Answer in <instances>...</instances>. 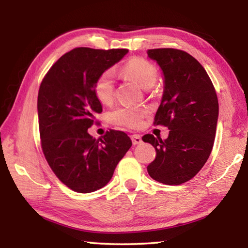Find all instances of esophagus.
<instances>
[{"mask_svg": "<svg viewBox=\"0 0 248 248\" xmlns=\"http://www.w3.org/2000/svg\"><path fill=\"white\" fill-rule=\"evenodd\" d=\"M131 140H132L133 145H137V144L142 143V139H141V137L139 136V134H132Z\"/></svg>", "mask_w": 248, "mask_h": 248, "instance_id": "1", "label": "esophagus"}]
</instances>
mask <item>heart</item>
<instances>
[{"label": "heart", "instance_id": "heart-1", "mask_svg": "<svg viewBox=\"0 0 248 248\" xmlns=\"http://www.w3.org/2000/svg\"><path fill=\"white\" fill-rule=\"evenodd\" d=\"M123 74L127 75L143 90H150L154 86L157 78L156 68L151 62L141 58H133L121 69ZM95 95L102 104L111 103L115 92V75L110 70L105 71L95 82ZM148 114L143 108L119 107L109 114V120L116 125L127 128H137L142 119Z\"/></svg>", "mask_w": 248, "mask_h": 248}]
</instances>
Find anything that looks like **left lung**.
I'll list each match as a JSON object with an SVG mask.
<instances>
[{"label": "left lung", "mask_w": 248, "mask_h": 248, "mask_svg": "<svg viewBox=\"0 0 248 248\" xmlns=\"http://www.w3.org/2000/svg\"><path fill=\"white\" fill-rule=\"evenodd\" d=\"M162 70L164 90L154 124L170 130L163 141L152 134L142 138L156 150L148 173L156 182L180 185L202 169L212 151L219 117L216 90L203 66L177 49L148 50Z\"/></svg>", "instance_id": "8db88e82"}]
</instances>
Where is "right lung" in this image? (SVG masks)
Wrapping results in <instances>:
<instances>
[{
    "label": "right lung",
    "mask_w": 248,
    "mask_h": 248,
    "mask_svg": "<svg viewBox=\"0 0 248 248\" xmlns=\"http://www.w3.org/2000/svg\"><path fill=\"white\" fill-rule=\"evenodd\" d=\"M128 53L127 49L75 48L54 63L38 93L41 146L49 166L62 183L82 194L106 186L132 142L110 130L95 139L89 133L103 106L95 82Z\"/></svg>",
    "instance_id": "right-lung-1"
}]
</instances>
